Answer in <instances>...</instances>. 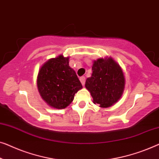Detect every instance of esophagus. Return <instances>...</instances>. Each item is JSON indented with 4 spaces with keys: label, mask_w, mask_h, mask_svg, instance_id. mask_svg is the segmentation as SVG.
Returning a JSON list of instances; mask_svg holds the SVG:
<instances>
[{
    "label": "esophagus",
    "mask_w": 159,
    "mask_h": 159,
    "mask_svg": "<svg viewBox=\"0 0 159 159\" xmlns=\"http://www.w3.org/2000/svg\"><path fill=\"white\" fill-rule=\"evenodd\" d=\"M80 82H81V83L82 85H84V83H85V77H84V76H82V77H81L80 78Z\"/></svg>",
    "instance_id": "obj_1"
}]
</instances>
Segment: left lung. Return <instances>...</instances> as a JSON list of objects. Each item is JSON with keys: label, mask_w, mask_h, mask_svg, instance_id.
I'll use <instances>...</instances> for the list:
<instances>
[{"label": "left lung", "mask_w": 159, "mask_h": 159, "mask_svg": "<svg viewBox=\"0 0 159 159\" xmlns=\"http://www.w3.org/2000/svg\"><path fill=\"white\" fill-rule=\"evenodd\" d=\"M93 74L85 87L90 92L94 103L107 107L118 101L124 90L125 78L120 66L111 58L99 59L92 66Z\"/></svg>", "instance_id": "8db88e82"}]
</instances>
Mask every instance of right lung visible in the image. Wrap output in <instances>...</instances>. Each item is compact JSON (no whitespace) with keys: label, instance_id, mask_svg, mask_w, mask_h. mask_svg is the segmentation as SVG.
<instances>
[{"label":"right lung","instance_id":"right-lung-1","mask_svg":"<svg viewBox=\"0 0 159 159\" xmlns=\"http://www.w3.org/2000/svg\"><path fill=\"white\" fill-rule=\"evenodd\" d=\"M41 98L51 107L62 109L74 100L82 87L74 70L69 66V58L60 55L49 59L41 66L37 77Z\"/></svg>","mask_w":159,"mask_h":159}]
</instances>
